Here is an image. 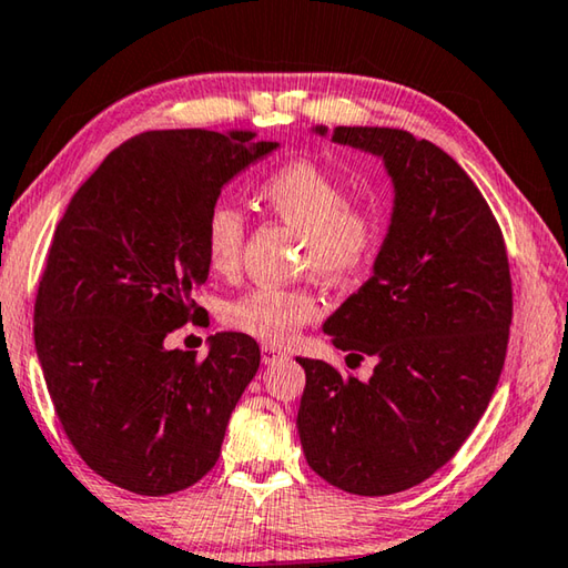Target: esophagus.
Wrapping results in <instances>:
<instances>
[{
  "mask_svg": "<svg viewBox=\"0 0 568 568\" xmlns=\"http://www.w3.org/2000/svg\"><path fill=\"white\" fill-rule=\"evenodd\" d=\"M261 355H263V363H265V365H271V363H275V361H283V358H287L285 351L275 348V345H263V348H261Z\"/></svg>",
  "mask_w": 568,
  "mask_h": 568,
  "instance_id": "1",
  "label": "esophagus"
}]
</instances>
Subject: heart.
Returning <instances> with one entry per match:
<instances>
[{
  "mask_svg": "<svg viewBox=\"0 0 568 568\" xmlns=\"http://www.w3.org/2000/svg\"><path fill=\"white\" fill-rule=\"evenodd\" d=\"M257 200L287 225L303 230L301 267L328 283L355 281L376 257L383 240V213L376 203H348L343 182L311 160L273 170ZM205 257L215 273H233L245 243V217L217 203L205 217ZM318 315L305 287H255L227 303L223 321L265 343H285Z\"/></svg>",
  "mask_w": 568,
  "mask_h": 568,
  "instance_id": "b5f03b06",
  "label": "heart"
}]
</instances>
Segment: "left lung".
I'll return each mask as SVG.
<instances>
[{
    "instance_id": "left-lung-1",
    "label": "left lung",
    "mask_w": 568,
    "mask_h": 568,
    "mask_svg": "<svg viewBox=\"0 0 568 568\" xmlns=\"http://www.w3.org/2000/svg\"><path fill=\"white\" fill-rule=\"evenodd\" d=\"M328 138V128L315 124ZM393 185L373 275L328 321L333 345L371 355L368 381L295 358L305 371L297 434L315 474L355 496L418 486L454 458L501 376L511 275L491 207L454 158L393 128H335Z\"/></svg>"
}]
</instances>
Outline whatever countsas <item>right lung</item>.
<instances>
[{
  "label": "right lung",
  "mask_w": 568,
  "mask_h": 568,
  "mask_svg": "<svg viewBox=\"0 0 568 568\" xmlns=\"http://www.w3.org/2000/svg\"><path fill=\"white\" fill-rule=\"evenodd\" d=\"M253 138L142 132L104 158L54 230L34 303L37 358L77 454L132 494L197 484L261 365L245 333L210 335L203 361L165 348L200 315L207 213L230 180L281 148Z\"/></svg>",
  "instance_id": "1"
}]
</instances>
